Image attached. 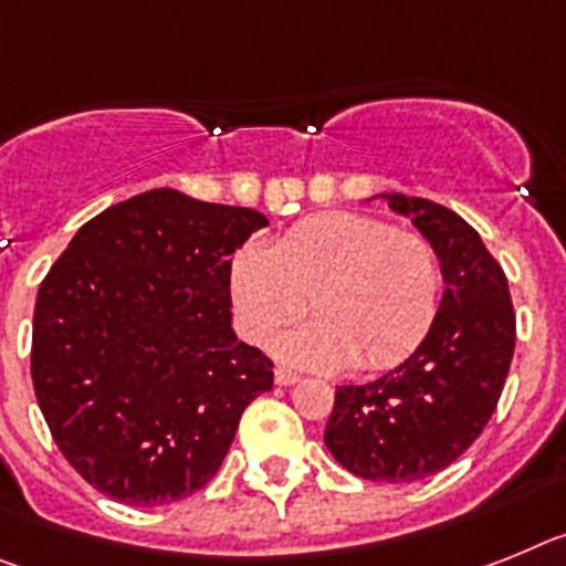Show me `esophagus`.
Listing matches in <instances>:
<instances>
[{"label": "esophagus", "instance_id": "34e87169", "mask_svg": "<svg viewBox=\"0 0 566 566\" xmlns=\"http://www.w3.org/2000/svg\"><path fill=\"white\" fill-rule=\"evenodd\" d=\"M273 378H276L279 387H290V385H296V381H298V373L290 370V367H276Z\"/></svg>", "mask_w": 566, "mask_h": 566}]
</instances>
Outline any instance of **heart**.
Wrapping results in <instances>:
<instances>
[{
    "mask_svg": "<svg viewBox=\"0 0 566 566\" xmlns=\"http://www.w3.org/2000/svg\"><path fill=\"white\" fill-rule=\"evenodd\" d=\"M230 298L250 342L296 322L307 298L318 318L276 350L296 365L385 370L410 356L439 316L441 255L430 239L361 213L293 224L273 248L244 244L230 259Z\"/></svg>",
    "mask_w": 566,
    "mask_h": 566,
    "instance_id": "obj_1",
    "label": "heart"
}]
</instances>
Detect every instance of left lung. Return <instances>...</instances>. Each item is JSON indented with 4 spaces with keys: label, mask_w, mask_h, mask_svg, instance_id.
Instances as JSON below:
<instances>
[{
    "label": "left lung",
    "mask_w": 566,
    "mask_h": 566,
    "mask_svg": "<svg viewBox=\"0 0 566 566\" xmlns=\"http://www.w3.org/2000/svg\"><path fill=\"white\" fill-rule=\"evenodd\" d=\"M381 199L436 244L444 296L407 361L336 387L324 444L358 479L405 484L453 464L488 427L513 361L515 313L504 270L459 213L405 193Z\"/></svg>",
    "instance_id": "1"
}]
</instances>
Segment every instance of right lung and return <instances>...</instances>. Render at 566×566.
<instances>
[{
	"instance_id": "1",
	"label": "right lung",
	"mask_w": 566,
	"mask_h": 566,
	"mask_svg": "<svg viewBox=\"0 0 566 566\" xmlns=\"http://www.w3.org/2000/svg\"><path fill=\"white\" fill-rule=\"evenodd\" d=\"M259 210L159 188L93 216L33 311L39 410L71 467L130 507L188 499L222 467L273 361L230 327V255Z\"/></svg>"
}]
</instances>
